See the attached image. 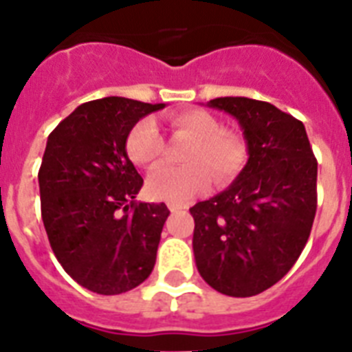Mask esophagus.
Instances as JSON below:
<instances>
[{
	"instance_id": "obj_1",
	"label": "esophagus",
	"mask_w": 352,
	"mask_h": 352,
	"mask_svg": "<svg viewBox=\"0 0 352 352\" xmlns=\"http://www.w3.org/2000/svg\"><path fill=\"white\" fill-rule=\"evenodd\" d=\"M168 209H170L171 212H177V211H182V209H186V206H181V204H168Z\"/></svg>"
}]
</instances>
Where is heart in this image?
Listing matches in <instances>:
<instances>
[{"label": "heart", "instance_id": "b5f03b06", "mask_svg": "<svg viewBox=\"0 0 352 352\" xmlns=\"http://www.w3.org/2000/svg\"><path fill=\"white\" fill-rule=\"evenodd\" d=\"M170 123L177 134L190 138L184 153L186 166H159L148 175L146 191L152 199L184 204L204 193L211 184L232 181L247 161V143L238 132L223 131L220 121L202 109L175 112ZM164 141L152 118L138 121L126 138L129 157L143 168L155 166L162 157Z\"/></svg>", "mask_w": 352, "mask_h": 352}]
</instances>
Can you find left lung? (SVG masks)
<instances>
[{
    "mask_svg": "<svg viewBox=\"0 0 352 352\" xmlns=\"http://www.w3.org/2000/svg\"><path fill=\"white\" fill-rule=\"evenodd\" d=\"M236 118L247 164L227 190L195 204L193 252L200 276L231 297H252L288 274L317 211V159L302 121L243 96L208 102Z\"/></svg>",
    "mask_w": 352,
    "mask_h": 352,
    "instance_id": "8db88e82",
    "label": "left lung"
}]
</instances>
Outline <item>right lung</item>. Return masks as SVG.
<instances>
[{"label": "right lung", "instance_id": "right-lung-1", "mask_svg": "<svg viewBox=\"0 0 352 352\" xmlns=\"http://www.w3.org/2000/svg\"><path fill=\"white\" fill-rule=\"evenodd\" d=\"M164 103L107 96L82 103L48 135L41 212L53 254L87 290L118 295L152 274L168 208L135 202L143 179L126 155L132 126Z\"/></svg>", "mask_w": 352, "mask_h": 352}]
</instances>
